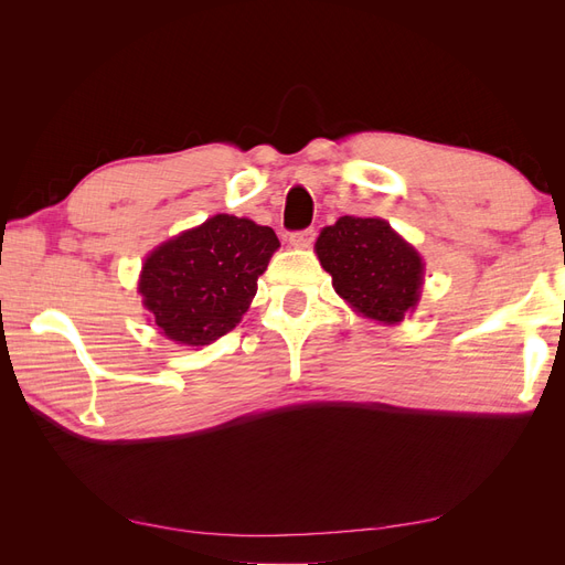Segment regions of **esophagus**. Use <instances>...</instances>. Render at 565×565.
I'll return each instance as SVG.
<instances>
[{
    "label": "esophagus",
    "instance_id": "34e87169",
    "mask_svg": "<svg viewBox=\"0 0 565 565\" xmlns=\"http://www.w3.org/2000/svg\"><path fill=\"white\" fill-rule=\"evenodd\" d=\"M313 241H316V231H313V228L295 231L292 235H289V245H292V247H299V249L311 247V243H313Z\"/></svg>",
    "mask_w": 565,
    "mask_h": 565
}]
</instances>
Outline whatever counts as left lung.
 <instances>
[{"instance_id":"1","label":"left lung","mask_w":565,"mask_h":565,"mask_svg":"<svg viewBox=\"0 0 565 565\" xmlns=\"http://www.w3.org/2000/svg\"><path fill=\"white\" fill-rule=\"evenodd\" d=\"M316 254L337 295L358 313L393 324L415 311L424 282L422 256L384 218L341 216L322 228Z\"/></svg>"}]
</instances>
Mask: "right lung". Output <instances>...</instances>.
<instances>
[{
  "mask_svg": "<svg viewBox=\"0 0 565 565\" xmlns=\"http://www.w3.org/2000/svg\"><path fill=\"white\" fill-rule=\"evenodd\" d=\"M278 247L273 228L216 214L148 254L139 280L143 306L167 339L212 344L241 322Z\"/></svg>",
  "mask_w": 565,
  "mask_h": 565,
  "instance_id": "add662e5",
  "label": "right lung"
}]
</instances>
